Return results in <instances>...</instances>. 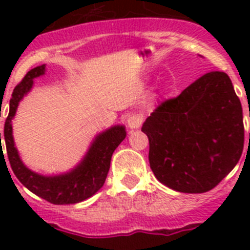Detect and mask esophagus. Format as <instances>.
<instances>
[{
    "label": "esophagus",
    "mask_w": 250,
    "mask_h": 250,
    "mask_svg": "<svg viewBox=\"0 0 250 250\" xmlns=\"http://www.w3.org/2000/svg\"><path fill=\"white\" fill-rule=\"evenodd\" d=\"M141 123H143V117L140 115H136V114H132L127 118V125H128L129 129H137L140 128Z\"/></svg>",
    "instance_id": "34e87169"
}]
</instances>
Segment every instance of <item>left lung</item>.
Returning a JSON list of instances; mask_svg holds the SVG:
<instances>
[{
    "mask_svg": "<svg viewBox=\"0 0 250 250\" xmlns=\"http://www.w3.org/2000/svg\"><path fill=\"white\" fill-rule=\"evenodd\" d=\"M141 131L149 139L154 176L183 193L213 189L236 166L244 148L240 100L222 71L208 72L162 102Z\"/></svg>",
    "mask_w": 250,
    "mask_h": 250,
    "instance_id": "obj_1",
    "label": "left lung"
}]
</instances>
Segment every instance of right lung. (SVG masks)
<instances>
[{
	"mask_svg": "<svg viewBox=\"0 0 250 250\" xmlns=\"http://www.w3.org/2000/svg\"><path fill=\"white\" fill-rule=\"evenodd\" d=\"M44 74L45 64L32 68L14 89L10 100L9 115L6 118L3 129L7 157L15 176L32 193L54 205L78 204L92 197L98 189H101L109 172L110 161L114 150L125 139V125H113L104 132L98 133L80 164L68 172L45 176L29 170L23 164L18 149L15 148L11 122L21 100L33 86V79Z\"/></svg>",
	"mask_w": 250,
	"mask_h": 250,
	"instance_id": "right-lung-1",
	"label": "right lung"
}]
</instances>
